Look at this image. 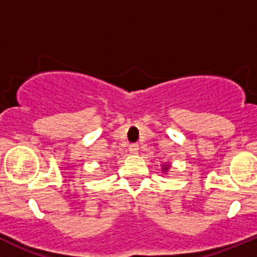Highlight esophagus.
<instances>
[{
	"mask_svg": "<svg viewBox=\"0 0 257 257\" xmlns=\"http://www.w3.org/2000/svg\"><path fill=\"white\" fill-rule=\"evenodd\" d=\"M128 150H130V152L132 153V155H136L137 152H139V145L137 144H132V145H130V147H128Z\"/></svg>",
	"mask_w": 257,
	"mask_h": 257,
	"instance_id": "esophagus-1",
	"label": "esophagus"
}]
</instances>
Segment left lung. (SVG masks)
<instances>
[{
    "instance_id": "left-lung-1",
    "label": "left lung",
    "mask_w": 257,
    "mask_h": 257,
    "mask_svg": "<svg viewBox=\"0 0 257 257\" xmlns=\"http://www.w3.org/2000/svg\"><path fill=\"white\" fill-rule=\"evenodd\" d=\"M168 168H169V166H168V165H165V166H163L162 171H163V172H167V171H168Z\"/></svg>"
}]
</instances>
